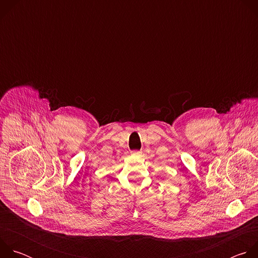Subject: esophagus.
I'll return each mask as SVG.
<instances>
[{
    "label": "esophagus",
    "mask_w": 258,
    "mask_h": 258,
    "mask_svg": "<svg viewBox=\"0 0 258 258\" xmlns=\"http://www.w3.org/2000/svg\"><path fill=\"white\" fill-rule=\"evenodd\" d=\"M132 153H133V154H140V151H138V150H134V151H132Z\"/></svg>",
    "instance_id": "1"
}]
</instances>
